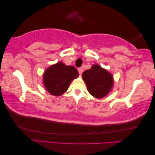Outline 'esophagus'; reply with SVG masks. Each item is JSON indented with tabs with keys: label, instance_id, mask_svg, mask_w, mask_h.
Returning <instances> with one entry per match:
<instances>
[{
	"label": "esophagus",
	"instance_id": "esophagus-1",
	"mask_svg": "<svg viewBox=\"0 0 155 155\" xmlns=\"http://www.w3.org/2000/svg\"><path fill=\"white\" fill-rule=\"evenodd\" d=\"M78 70V72H79V74L81 75V74L83 73V68H79Z\"/></svg>",
	"mask_w": 155,
	"mask_h": 155
}]
</instances>
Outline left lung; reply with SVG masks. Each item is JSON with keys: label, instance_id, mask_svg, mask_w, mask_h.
<instances>
[{"label": "left lung", "instance_id": "8db88e82", "mask_svg": "<svg viewBox=\"0 0 155 155\" xmlns=\"http://www.w3.org/2000/svg\"><path fill=\"white\" fill-rule=\"evenodd\" d=\"M87 90L96 98H102L112 91L114 80L112 75L98 64H93L91 68L82 74Z\"/></svg>", "mask_w": 155, "mask_h": 155}]
</instances>
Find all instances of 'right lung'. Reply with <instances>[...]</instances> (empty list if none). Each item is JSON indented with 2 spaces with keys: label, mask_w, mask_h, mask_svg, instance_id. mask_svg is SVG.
I'll list each match as a JSON object with an SVG mask.
<instances>
[{
  "label": "right lung",
  "mask_w": 155,
  "mask_h": 155,
  "mask_svg": "<svg viewBox=\"0 0 155 155\" xmlns=\"http://www.w3.org/2000/svg\"><path fill=\"white\" fill-rule=\"evenodd\" d=\"M78 76L79 73L74 67L59 62L45 70L43 84L51 95L59 96L67 91L70 83Z\"/></svg>",
  "instance_id": "right-lung-1"
}]
</instances>
